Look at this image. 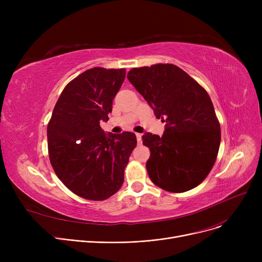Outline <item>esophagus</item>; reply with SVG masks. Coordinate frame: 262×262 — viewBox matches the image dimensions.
<instances>
[{"mask_svg": "<svg viewBox=\"0 0 262 262\" xmlns=\"http://www.w3.org/2000/svg\"><path fill=\"white\" fill-rule=\"evenodd\" d=\"M137 137V141H138V144L142 143V135L141 134H136Z\"/></svg>", "mask_w": 262, "mask_h": 262, "instance_id": "obj_1", "label": "esophagus"}]
</instances>
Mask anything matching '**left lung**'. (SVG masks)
<instances>
[{
  "instance_id": "left-lung-1",
  "label": "left lung",
  "mask_w": 262,
  "mask_h": 262,
  "mask_svg": "<svg viewBox=\"0 0 262 262\" xmlns=\"http://www.w3.org/2000/svg\"><path fill=\"white\" fill-rule=\"evenodd\" d=\"M127 78L157 118L161 137L146 133L148 176L159 188L181 193L199 186L215 162L221 128L210 96L196 80L171 63L134 68Z\"/></svg>"
}]
</instances>
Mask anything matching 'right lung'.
<instances>
[{
  "label": "right lung",
  "mask_w": 262,
  "mask_h": 262,
  "mask_svg": "<svg viewBox=\"0 0 262 262\" xmlns=\"http://www.w3.org/2000/svg\"><path fill=\"white\" fill-rule=\"evenodd\" d=\"M125 78V69L92 68L62 90L48 124L52 167L76 195L103 201L122 187L136 135L105 132L113 101Z\"/></svg>",
  "instance_id": "obj_1"
}]
</instances>
